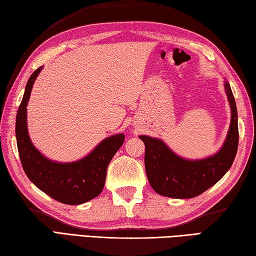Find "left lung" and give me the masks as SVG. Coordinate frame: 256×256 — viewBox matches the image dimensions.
Returning a JSON list of instances; mask_svg holds the SVG:
<instances>
[{"label": "left lung", "mask_w": 256, "mask_h": 256, "mask_svg": "<svg viewBox=\"0 0 256 256\" xmlns=\"http://www.w3.org/2000/svg\"><path fill=\"white\" fill-rule=\"evenodd\" d=\"M224 88L231 108V123L222 148L214 155L186 160L175 154L162 140L140 135L145 144L144 162L148 180L160 195L172 198H195L216 184L231 168L238 145V110L226 80Z\"/></svg>", "instance_id": "1"}]
</instances>
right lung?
I'll return each mask as SVG.
<instances>
[{"label":"right lung","mask_w":256,"mask_h":256,"mask_svg":"<svg viewBox=\"0 0 256 256\" xmlns=\"http://www.w3.org/2000/svg\"><path fill=\"white\" fill-rule=\"evenodd\" d=\"M42 68L40 66L30 76L16 114L15 135L22 166L30 181L52 198L68 205L86 203L102 192L108 165L125 136L123 133L111 135L86 156L74 162H55L45 158L30 138L26 112L33 84Z\"/></svg>","instance_id":"add662e5"}]
</instances>
